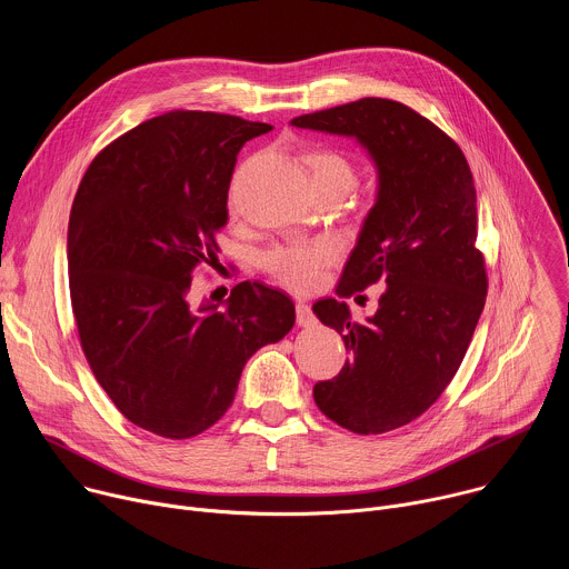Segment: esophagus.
<instances>
[{
    "instance_id": "esophagus-1",
    "label": "esophagus",
    "mask_w": 569,
    "mask_h": 569,
    "mask_svg": "<svg viewBox=\"0 0 569 569\" xmlns=\"http://www.w3.org/2000/svg\"><path fill=\"white\" fill-rule=\"evenodd\" d=\"M297 323H299V327H312V323H315L312 308L306 301L297 303Z\"/></svg>"
}]
</instances>
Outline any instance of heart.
<instances>
[{
  "mask_svg": "<svg viewBox=\"0 0 569 569\" xmlns=\"http://www.w3.org/2000/svg\"><path fill=\"white\" fill-rule=\"evenodd\" d=\"M315 189H349L356 184V169L351 161L336 150H317L308 157ZM340 257V246L331 238L290 240L274 246L263 254V268L281 286L295 292H308L317 288L327 270Z\"/></svg>",
  "mask_w": 569,
  "mask_h": 569,
  "instance_id": "1",
  "label": "heart"
}]
</instances>
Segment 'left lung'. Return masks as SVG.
I'll return each instance as SVG.
<instances>
[{"label": "left lung", "mask_w": 569, "mask_h": 569, "mask_svg": "<svg viewBox=\"0 0 569 569\" xmlns=\"http://www.w3.org/2000/svg\"><path fill=\"white\" fill-rule=\"evenodd\" d=\"M297 128L353 137L378 171L376 204L338 283V297L387 286L378 310L353 321L347 301L312 312L351 358L315 385L317 408L356 435H382L421 417L455 378L486 301L477 193L461 148L432 121L389 99L301 114Z\"/></svg>", "instance_id": "obj_1"}]
</instances>
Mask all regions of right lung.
Returning a JSON list of instances; mask_svg holds the SVG:
<instances>
[{"mask_svg":"<svg viewBox=\"0 0 569 569\" xmlns=\"http://www.w3.org/2000/svg\"><path fill=\"white\" fill-rule=\"evenodd\" d=\"M270 123L173 110L106 146L76 191L67 263L80 347L134 426L189 439L233 400L242 367L295 323L292 299L259 281L196 308L193 272L216 259L242 143Z\"/></svg>","mask_w":569,"mask_h":569,"instance_id":"obj_1","label":"right lung"}]
</instances>
